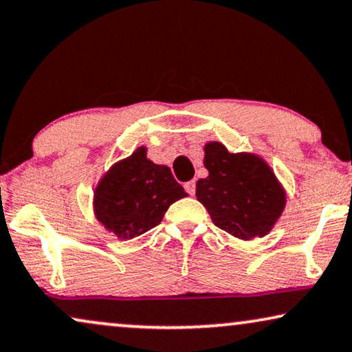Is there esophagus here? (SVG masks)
Segmentation results:
<instances>
[{"label":"esophagus","instance_id":"obj_1","mask_svg":"<svg viewBox=\"0 0 352 352\" xmlns=\"http://www.w3.org/2000/svg\"><path fill=\"white\" fill-rule=\"evenodd\" d=\"M184 189H186V192H187V194H189V195H194V194H195V181L186 182Z\"/></svg>","mask_w":352,"mask_h":352}]
</instances>
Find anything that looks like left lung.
<instances>
[{
	"mask_svg": "<svg viewBox=\"0 0 352 352\" xmlns=\"http://www.w3.org/2000/svg\"><path fill=\"white\" fill-rule=\"evenodd\" d=\"M205 179L197 181V200L213 223L234 237L252 240L271 232L287 195L271 166L253 153H230L221 142L205 146Z\"/></svg>",
	"mask_w": 352,
	"mask_h": 352,
	"instance_id": "1",
	"label": "left lung"
}]
</instances>
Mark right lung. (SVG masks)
Here are the masks:
<instances>
[{"instance_id": "obj_1", "label": "right lung", "mask_w": 352, "mask_h": 352, "mask_svg": "<svg viewBox=\"0 0 352 352\" xmlns=\"http://www.w3.org/2000/svg\"><path fill=\"white\" fill-rule=\"evenodd\" d=\"M187 194L171 170L147 158L139 147L110 168L94 190V214L122 240L138 237L160 224L163 214Z\"/></svg>"}]
</instances>
